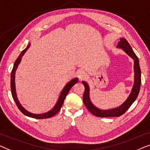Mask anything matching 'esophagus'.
Here are the masks:
<instances>
[{
	"mask_svg": "<svg viewBox=\"0 0 150 150\" xmlns=\"http://www.w3.org/2000/svg\"><path fill=\"white\" fill-rule=\"evenodd\" d=\"M86 73L83 71H79L77 72V77L79 79H83L86 77Z\"/></svg>",
	"mask_w": 150,
	"mask_h": 150,
	"instance_id": "obj_1",
	"label": "esophagus"
}]
</instances>
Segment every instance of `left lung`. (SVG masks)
Here are the masks:
<instances>
[{"label":"left lung","instance_id":"left-lung-1","mask_svg":"<svg viewBox=\"0 0 150 150\" xmlns=\"http://www.w3.org/2000/svg\"><path fill=\"white\" fill-rule=\"evenodd\" d=\"M117 47L122 48V50L127 54L128 56H130L134 60V83L132 87L131 93L130 94L128 98L126 99V100L122 105L117 108L108 109V110H101L96 107L91 103L90 100L89 96V86L88 83L85 81H82V83L83 84L85 87V92L83 93V101L84 105L88 109V110L90 113H92L94 115H96L97 117H120V115L124 114L126 111L129 109V107L131 106V105L134 103V101L137 98L138 94L139 93L141 87V69L139 66V62L137 56L134 53L132 47H130V44L126 41V39L122 38L120 39V41L117 44Z\"/></svg>","mask_w":150,"mask_h":150}]
</instances>
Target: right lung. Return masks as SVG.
<instances>
[{
	"mask_svg": "<svg viewBox=\"0 0 150 150\" xmlns=\"http://www.w3.org/2000/svg\"><path fill=\"white\" fill-rule=\"evenodd\" d=\"M30 44L29 43L28 46H27L26 49H24L23 51L21 52V54H20V56H18V58L16 59V62L14 63L12 71H11V94L13 96V98L16 103V104L17 106H18V109H20L21 112H22L23 114H24L26 116L30 117H33L35 118V119H44V118H49L51 117L52 116H54L60 110L61 107L62 106L63 103H64V100L67 94H68L69 90L71 88L73 87V86L75 85L76 83H77L78 81V78H75L69 82L65 86V87L63 88L62 91L61 92V94L60 95V97H59L57 103L55 105L54 107L52 110H50V111H48L47 113H41V114H34V113H30L29 111L26 110L24 107H23L21 104L19 102L18 98H17V95H16V86H15V74H16V71L17 68H18V64H20L21 62V60H22V56H24V54L26 53V52L28 50V49L30 47Z\"/></svg>",
	"mask_w": 150,
	"mask_h": 150,
	"instance_id": "right-lung-1",
	"label": "right lung"
}]
</instances>
